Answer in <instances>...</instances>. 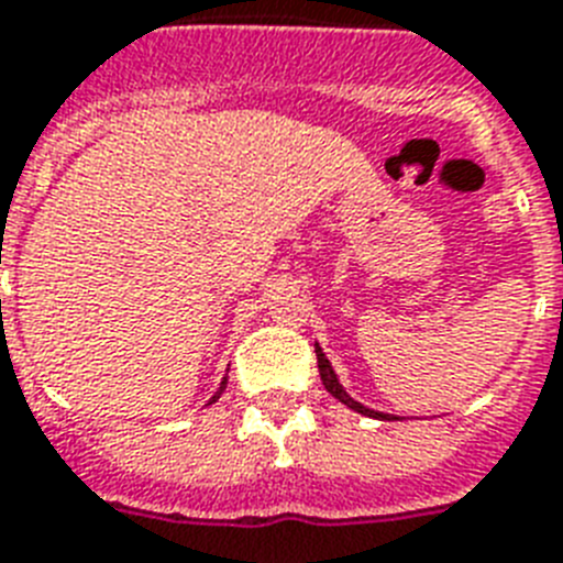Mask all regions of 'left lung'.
I'll use <instances>...</instances> for the list:
<instances>
[{"mask_svg":"<svg viewBox=\"0 0 563 563\" xmlns=\"http://www.w3.org/2000/svg\"><path fill=\"white\" fill-rule=\"evenodd\" d=\"M314 355H318V369H321L323 387H327V390L332 393V396H335L338 401H341V405H346V408L355 410V413H361V416H373V419H382V422H390V419H399V416L382 413V410H369L367 405H361V401H355L353 396H350V393L344 390V385L338 382L335 369H332V364H329V358H327V355H323L321 344H314Z\"/></svg>","mask_w":563,"mask_h":563,"instance_id":"1","label":"left lung"}]
</instances>
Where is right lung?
Masks as SVG:
<instances>
[{
	"instance_id": "obj_1",
	"label": "right lung",
	"mask_w": 563,
	"mask_h": 563,
	"mask_svg": "<svg viewBox=\"0 0 563 563\" xmlns=\"http://www.w3.org/2000/svg\"><path fill=\"white\" fill-rule=\"evenodd\" d=\"M225 387H228V376H225V378H222V382H219V390H217V393H213V399H210V405H213V401H217V399H219V396H222V393H225Z\"/></svg>"
}]
</instances>
